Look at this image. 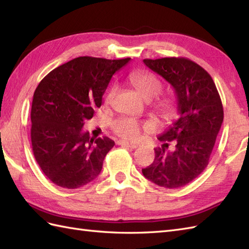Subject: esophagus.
I'll return each mask as SVG.
<instances>
[{
	"label": "esophagus",
	"instance_id": "obj_1",
	"mask_svg": "<svg viewBox=\"0 0 249 249\" xmlns=\"http://www.w3.org/2000/svg\"><path fill=\"white\" fill-rule=\"evenodd\" d=\"M118 144L122 145V146H126V147H129V149H136L138 144L133 143V142H128V141H124V140H119L118 141Z\"/></svg>",
	"mask_w": 249,
	"mask_h": 249
}]
</instances>
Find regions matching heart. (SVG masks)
<instances>
[{
	"label": "heart",
	"instance_id": "b5f03b06",
	"mask_svg": "<svg viewBox=\"0 0 249 249\" xmlns=\"http://www.w3.org/2000/svg\"><path fill=\"white\" fill-rule=\"evenodd\" d=\"M128 82L131 87L136 89L142 97L146 102H153V108L161 116L162 119L169 120L176 115L178 111V104L172 98H158L162 92V82L156 76L147 71H135L128 76ZM116 92V86H111L109 91L106 94L105 104H110L112 102ZM114 133L125 139L135 140L139 138L141 130L149 131L152 129L150 123L140 124L138 121L131 118H122L113 123Z\"/></svg>",
	"mask_w": 249,
	"mask_h": 249
}]
</instances>
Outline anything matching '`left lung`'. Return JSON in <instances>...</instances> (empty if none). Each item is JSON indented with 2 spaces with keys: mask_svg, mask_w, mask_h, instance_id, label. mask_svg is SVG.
<instances>
[{
  "mask_svg": "<svg viewBox=\"0 0 249 249\" xmlns=\"http://www.w3.org/2000/svg\"><path fill=\"white\" fill-rule=\"evenodd\" d=\"M143 62L174 89L179 118L158 137L163 144L155 149L154 161L142 173L158 186L182 187L209 165L224 121L223 104L212 77L197 63L185 57ZM170 141H175V150L165 152Z\"/></svg>",
  "mask_w": 249,
  "mask_h": 249,
  "instance_id": "obj_1",
  "label": "left lung"
}]
</instances>
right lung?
Listing matches in <instances>:
<instances>
[{
    "instance_id": "right-lung-1",
    "label": "right lung",
    "mask_w": 249,
    "mask_h": 249,
    "mask_svg": "<svg viewBox=\"0 0 249 249\" xmlns=\"http://www.w3.org/2000/svg\"><path fill=\"white\" fill-rule=\"evenodd\" d=\"M129 60L79 56L51 71L36 88L31 109L32 149L41 171L57 186L79 188L102 171L114 141L93 138L82 128L102 106L114 72Z\"/></svg>"
}]
</instances>
